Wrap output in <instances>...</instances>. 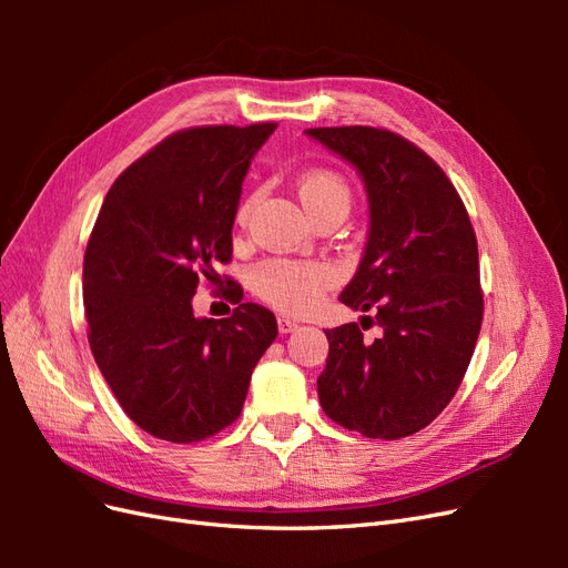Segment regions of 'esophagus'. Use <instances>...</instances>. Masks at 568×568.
<instances>
[{
	"label": "esophagus",
	"mask_w": 568,
	"mask_h": 568,
	"mask_svg": "<svg viewBox=\"0 0 568 568\" xmlns=\"http://www.w3.org/2000/svg\"><path fill=\"white\" fill-rule=\"evenodd\" d=\"M277 329H280V334H291V332L298 329V324L294 320H288V317H280L277 320Z\"/></svg>",
	"instance_id": "34e87169"
}]
</instances>
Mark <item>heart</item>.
<instances>
[{
  "mask_svg": "<svg viewBox=\"0 0 568 568\" xmlns=\"http://www.w3.org/2000/svg\"><path fill=\"white\" fill-rule=\"evenodd\" d=\"M298 196L307 213H317L329 203H348V184L332 170H307L298 180ZM251 213V201H244L236 217L244 222ZM338 282L334 265L324 261H288L270 257L251 270L253 294L282 313H313L324 294Z\"/></svg>",
  "mask_w": 568,
  "mask_h": 568,
  "instance_id": "b5f03b06",
  "label": "heart"
}]
</instances>
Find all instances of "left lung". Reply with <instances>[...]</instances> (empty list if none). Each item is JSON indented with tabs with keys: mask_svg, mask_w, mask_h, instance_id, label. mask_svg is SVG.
<instances>
[{
	"mask_svg": "<svg viewBox=\"0 0 568 568\" xmlns=\"http://www.w3.org/2000/svg\"><path fill=\"white\" fill-rule=\"evenodd\" d=\"M365 182L369 234L341 303L374 311L379 338L359 324L326 329L317 379L324 415L367 438L422 432L453 400L484 320L478 246L467 209L440 165L390 130H305Z\"/></svg>",
	"mask_w": 568,
	"mask_h": 568,
	"instance_id": "left-lung-1",
	"label": "left lung"
}]
</instances>
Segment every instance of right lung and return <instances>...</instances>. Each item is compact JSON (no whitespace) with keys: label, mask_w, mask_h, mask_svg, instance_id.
Instances as JSON below:
<instances>
[{"label":"right lung","mask_w":568,"mask_h":568,"mask_svg":"<svg viewBox=\"0 0 568 568\" xmlns=\"http://www.w3.org/2000/svg\"><path fill=\"white\" fill-rule=\"evenodd\" d=\"M277 123L205 125L165 136L120 175L84 251L90 348L125 415L146 434L196 443L230 426L257 359L277 338L263 305L194 317L199 280L232 261L251 159Z\"/></svg>","instance_id":"obj_1"}]
</instances>
